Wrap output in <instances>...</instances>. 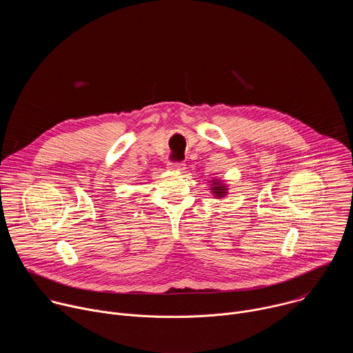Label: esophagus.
I'll use <instances>...</instances> for the list:
<instances>
[{
    "label": "esophagus",
    "instance_id": "obj_1",
    "mask_svg": "<svg viewBox=\"0 0 353 353\" xmlns=\"http://www.w3.org/2000/svg\"><path fill=\"white\" fill-rule=\"evenodd\" d=\"M185 169V163L183 162H170L169 163V170H173V172H181Z\"/></svg>",
    "mask_w": 353,
    "mask_h": 353
}]
</instances>
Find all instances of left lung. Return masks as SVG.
Listing matches in <instances>:
<instances>
[{"instance_id": "1", "label": "left lung", "mask_w": 353, "mask_h": 353, "mask_svg": "<svg viewBox=\"0 0 353 353\" xmlns=\"http://www.w3.org/2000/svg\"><path fill=\"white\" fill-rule=\"evenodd\" d=\"M226 185L222 184L221 181L218 180H214L212 183V192L215 194V196H225L226 195Z\"/></svg>"}]
</instances>
